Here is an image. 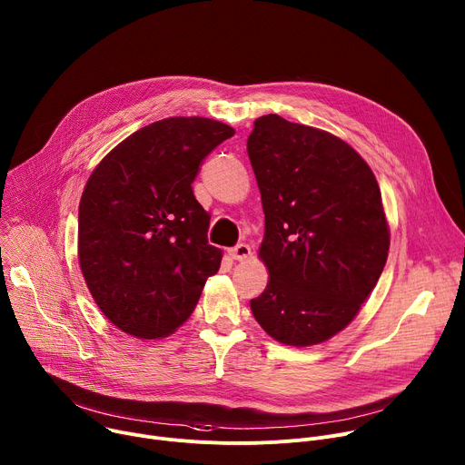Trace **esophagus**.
Returning a JSON list of instances; mask_svg holds the SVG:
<instances>
[{"label": "esophagus", "instance_id": "1", "mask_svg": "<svg viewBox=\"0 0 465 465\" xmlns=\"http://www.w3.org/2000/svg\"><path fill=\"white\" fill-rule=\"evenodd\" d=\"M231 256H232V259L234 261H247L249 259V256H251V247L247 245V243H238L236 247H232L231 251Z\"/></svg>", "mask_w": 465, "mask_h": 465}]
</instances>
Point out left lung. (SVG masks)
<instances>
[{"instance_id":"1","label":"left lung","mask_w":465,"mask_h":465,"mask_svg":"<svg viewBox=\"0 0 465 465\" xmlns=\"http://www.w3.org/2000/svg\"><path fill=\"white\" fill-rule=\"evenodd\" d=\"M247 154L270 273L251 312L284 345L323 343L354 320L384 270L390 227L379 183L347 142L279 114L254 120Z\"/></svg>"}]
</instances>
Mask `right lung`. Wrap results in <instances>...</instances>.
Masks as SVG:
<instances>
[{"instance_id":"obj_1","label":"right lung","mask_w":465,"mask_h":465,"mask_svg":"<svg viewBox=\"0 0 465 465\" xmlns=\"http://www.w3.org/2000/svg\"><path fill=\"white\" fill-rule=\"evenodd\" d=\"M227 124L175 116L149 124L103 159L79 203L77 256L99 311L120 331L166 338L218 273L223 251L209 245L211 214L192 183Z\"/></svg>"}]
</instances>
